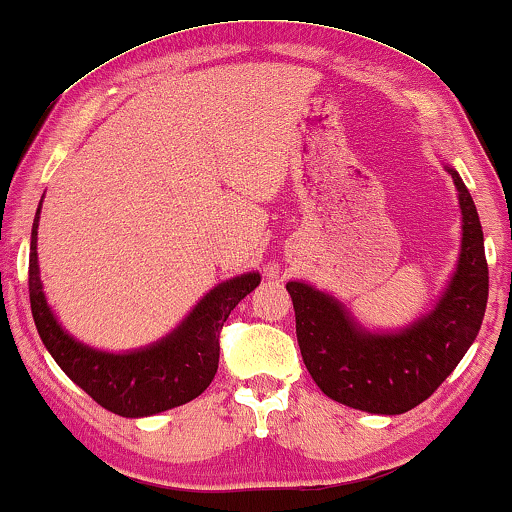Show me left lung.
Returning a JSON list of instances; mask_svg holds the SVG:
<instances>
[{
	"label": "left lung",
	"mask_w": 512,
	"mask_h": 512,
	"mask_svg": "<svg viewBox=\"0 0 512 512\" xmlns=\"http://www.w3.org/2000/svg\"><path fill=\"white\" fill-rule=\"evenodd\" d=\"M463 242L459 268L435 310L400 334H369L343 305L303 282H289L296 336L313 381L331 400L369 414H404L428 400L480 334L489 296L480 216L461 176Z\"/></svg>",
	"instance_id": "left-lung-1"
}]
</instances>
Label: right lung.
Listing matches in <instances>:
<instances>
[{"instance_id":"obj_1","label":"right lung","mask_w":512,"mask_h":512,"mask_svg":"<svg viewBox=\"0 0 512 512\" xmlns=\"http://www.w3.org/2000/svg\"><path fill=\"white\" fill-rule=\"evenodd\" d=\"M37 221L32 223L28 289L37 331L65 374L112 414L152 416L195 400L218 369L221 329L230 310L261 282L258 272L235 277L209 291L174 334L129 355L91 350L65 334L44 301L37 268Z\"/></svg>"}]
</instances>
